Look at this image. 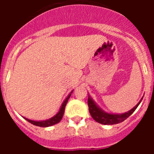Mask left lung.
Instances as JSON below:
<instances>
[{"mask_svg":"<svg viewBox=\"0 0 154 154\" xmlns=\"http://www.w3.org/2000/svg\"><path fill=\"white\" fill-rule=\"evenodd\" d=\"M143 98V97H142L140 102L132 109L122 114H113L104 112L101 108H99L98 106L96 103L93 101V99L89 96V98H88V106H89V112H90V115L92 116L93 119H95L97 123L104 125H113L121 123L126 119H127L135 111L136 109L138 107L140 103L142 101Z\"/></svg>","mask_w":154,"mask_h":154,"instance_id":"8db88e82","label":"left lung"}]
</instances>
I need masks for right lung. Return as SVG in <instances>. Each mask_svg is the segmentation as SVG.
<instances>
[{
  "label": "right lung",
  "mask_w": 154,
  "mask_h": 154,
  "mask_svg": "<svg viewBox=\"0 0 154 154\" xmlns=\"http://www.w3.org/2000/svg\"><path fill=\"white\" fill-rule=\"evenodd\" d=\"M72 93V91L71 92L70 94H69V96H67V98L64 100V102L62 103V106L60 107V109L58 112V113L56 115H55L53 117L50 118L48 119H46V120H42V121H34V120H31V119H28L27 118H24V119H26L27 121H28L29 123H31V124L35 125V126H41V127H48V126H53V125L57 124L58 123H59L61 121V119H62V116L64 115V112H65V106L67 104L68 100L70 98L71 94Z\"/></svg>",
  "instance_id": "right-lung-1"
}]
</instances>
